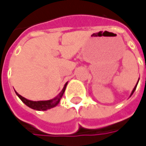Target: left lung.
<instances>
[{"instance_id": "8db88e82", "label": "left lung", "mask_w": 146, "mask_h": 146, "mask_svg": "<svg viewBox=\"0 0 146 146\" xmlns=\"http://www.w3.org/2000/svg\"><path fill=\"white\" fill-rule=\"evenodd\" d=\"M138 81H139V79H138ZM138 81H137V84H136V85H135V86H134V88H133V91H132V92H131V94H130V96H132V95H133V92H134V91H135V89H136V88H137V84H138Z\"/></svg>"}]
</instances>
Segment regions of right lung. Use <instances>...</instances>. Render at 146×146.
<instances>
[{
	"mask_svg": "<svg viewBox=\"0 0 146 146\" xmlns=\"http://www.w3.org/2000/svg\"><path fill=\"white\" fill-rule=\"evenodd\" d=\"M68 83V82H67ZM67 83L64 85V88L62 90V92L59 93L57 96L54 98H53L51 100H39V101H33V100H27L26 98L23 97L22 96H20V94H18L16 92V94L17 95V96L20 98V100H22L23 104L27 105V107H29L30 108L34 109L36 111H46L48 109L53 108L56 107L57 105L58 104L59 102L61 100V99L62 97L63 94L66 91V85Z\"/></svg>",
	"mask_w": 146,
	"mask_h": 146,
	"instance_id": "add662e5",
	"label": "right lung"
}]
</instances>
